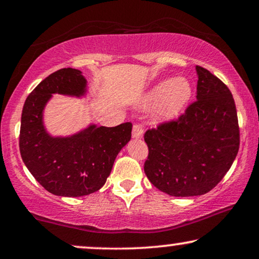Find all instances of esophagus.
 I'll use <instances>...</instances> for the list:
<instances>
[{"mask_svg": "<svg viewBox=\"0 0 259 259\" xmlns=\"http://www.w3.org/2000/svg\"><path fill=\"white\" fill-rule=\"evenodd\" d=\"M144 136V127L141 125H134L132 131V137L134 139H141Z\"/></svg>", "mask_w": 259, "mask_h": 259, "instance_id": "esophagus-1", "label": "esophagus"}]
</instances>
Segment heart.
Masks as SVG:
<instances>
[{"label": "heart", "instance_id": "b5f03b06", "mask_svg": "<svg viewBox=\"0 0 259 259\" xmlns=\"http://www.w3.org/2000/svg\"><path fill=\"white\" fill-rule=\"evenodd\" d=\"M192 95V86L186 77L165 79L155 84L144 98V104L157 106L159 120H171L178 116Z\"/></svg>", "mask_w": 259, "mask_h": 259}]
</instances>
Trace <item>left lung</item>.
<instances>
[{"mask_svg":"<svg viewBox=\"0 0 259 259\" xmlns=\"http://www.w3.org/2000/svg\"><path fill=\"white\" fill-rule=\"evenodd\" d=\"M197 100L177 120L146 131L144 169L158 190L173 197L201 196L231 167L239 150L237 109L228 86L196 66Z\"/></svg>","mask_w":259,"mask_h":259,"instance_id":"obj_1","label":"left lung"}]
</instances>
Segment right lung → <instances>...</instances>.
Here are the masks:
<instances>
[{"instance_id":"right-lung-1","label":"right lung","mask_w":259,"mask_h":259,"mask_svg":"<svg viewBox=\"0 0 259 259\" xmlns=\"http://www.w3.org/2000/svg\"><path fill=\"white\" fill-rule=\"evenodd\" d=\"M87 80L79 69L62 68L42 80L23 105L20 152L24 165L48 192L61 197L87 196L105 185L116 155L131 140L132 123L90 125L69 137H52L44 109L53 94L80 98Z\"/></svg>"}]
</instances>
